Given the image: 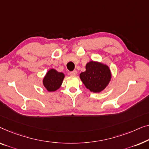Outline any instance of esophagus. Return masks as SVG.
<instances>
[{
	"label": "esophagus",
	"mask_w": 149,
	"mask_h": 149,
	"mask_svg": "<svg viewBox=\"0 0 149 149\" xmlns=\"http://www.w3.org/2000/svg\"><path fill=\"white\" fill-rule=\"evenodd\" d=\"M70 75H72V76H75V75H76L77 74V72L76 71H72V72H71L70 73Z\"/></svg>",
	"instance_id": "1"
}]
</instances>
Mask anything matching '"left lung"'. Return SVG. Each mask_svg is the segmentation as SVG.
Returning a JSON list of instances; mask_svg holds the SVG:
<instances>
[{
  "instance_id": "left-lung-1",
  "label": "left lung",
  "mask_w": 149,
  "mask_h": 149,
  "mask_svg": "<svg viewBox=\"0 0 149 149\" xmlns=\"http://www.w3.org/2000/svg\"><path fill=\"white\" fill-rule=\"evenodd\" d=\"M79 77L88 89L93 93H99L107 86L111 75L105 65L91 61L86 65V72L81 73Z\"/></svg>"
}]
</instances>
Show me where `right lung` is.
Wrapping results in <instances>:
<instances>
[{
    "label": "right lung",
    "instance_id": "1",
    "mask_svg": "<svg viewBox=\"0 0 149 149\" xmlns=\"http://www.w3.org/2000/svg\"><path fill=\"white\" fill-rule=\"evenodd\" d=\"M65 75L63 73L58 72L54 69L49 70L43 79V84L49 92L55 91L61 85Z\"/></svg>",
    "mask_w": 149,
    "mask_h": 149
}]
</instances>
